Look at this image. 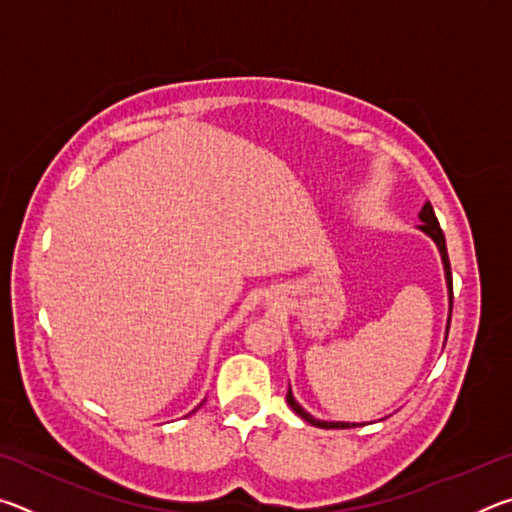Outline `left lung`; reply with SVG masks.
<instances>
[{
  "label": "left lung",
  "instance_id": "obj_1",
  "mask_svg": "<svg viewBox=\"0 0 512 512\" xmlns=\"http://www.w3.org/2000/svg\"><path fill=\"white\" fill-rule=\"evenodd\" d=\"M420 230L427 232V235L436 241V246L440 250V257H443V266H445V277H447V289H449V320H452V266H449V257H447V244H445V235L443 230H440V223L436 219V214H433V207L431 203H424L422 212H420ZM447 332H449V323H447ZM447 341V336H445ZM287 402L293 411H296L302 420L314 424V427H320V429H350V427H357V424H350V422H325V420H316L314 415H309L302 406L296 402V397H293L291 388L287 391Z\"/></svg>",
  "mask_w": 512,
  "mask_h": 512
}]
</instances>
